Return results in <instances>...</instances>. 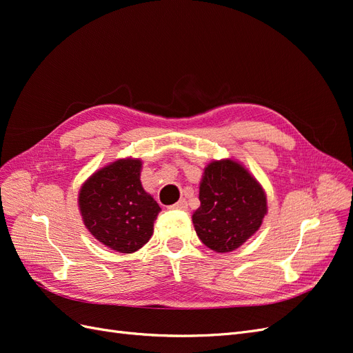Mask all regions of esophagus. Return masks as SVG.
I'll use <instances>...</instances> for the list:
<instances>
[{"label": "esophagus", "instance_id": "34e87169", "mask_svg": "<svg viewBox=\"0 0 353 353\" xmlns=\"http://www.w3.org/2000/svg\"><path fill=\"white\" fill-rule=\"evenodd\" d=\"M170 209H178V210H187V209H188V203H187V200H185V199H183V200H179L178 203H175V205H172V206H170Z\"/></svg>", "mask_w": 353, "mask_h": 353}]
</instances>
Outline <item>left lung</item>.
Segmentation results:
<instances>
[{"mask_svg":"<svg viewBox=\"0 0 353 353\" xmlns=\"http://www.w3.org/2000/svg\"><path fill=\"white\" fill-rule=\"evenodd\" d=\"M193 223L201 243L218 253L239 249L262 225L266 196L248 169L231 159L213 160L200 183Z\"/></svg>","mask_w":353,"mask_h":353,"instance_id":"8db88e82","label":"left lung"}]
</instances>
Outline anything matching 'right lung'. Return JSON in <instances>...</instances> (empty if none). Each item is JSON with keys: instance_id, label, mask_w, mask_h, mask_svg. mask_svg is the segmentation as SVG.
Instances as JSON below:
<instances>
[{"instance_id": "obj_1", "label": "right lung", "mask_w": 353, "mask_h": 353, "mask_svg": "<svg viewBox=\"0 0 353 353\" xmlns=\"http://www.w3.org/2000/svg\"><path fill=\"white\" fill-rule=\"evenodd\" d=\"M140 159H119L91 175L79 191L85 227L109 249L134 253L150 240L160 208L143 188Z\"/></svg>"}]
</instances>
